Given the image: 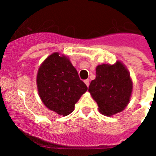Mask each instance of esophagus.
Returning <instances> with one entry per match:
<instances>
[{
    "label": "esophagus",
    "instance_id": "esophagus-1",
    "mask_svg": "<svg viewBox=\"0 0 156 156\" xmlns=\"http://www.w3.org/2000/svg\"><path fill=\"white\" fill-rule=\"evenodd\" d=\"M84 82L86 83V86H89V79L85 80V81H84Z\"/></svg>",
    "mask_w": 156,
    "mask_h": 156
}]
</instances>
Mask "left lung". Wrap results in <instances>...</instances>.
<instances>
[{
	"instance_id": "8db88e82",
	"label": "left lung",
	"mask_w": 156,
	"mask_h": 156,
	"mask_svg": "<svg viewBox=\"0 0 156 156\" xmlns=\"http://www.w3.org/2000/svg\"><path fill=\"white\" fill-rule=\"evenodd\" d=\"M96 74L89 92L98 104L99 112L110 116L124 110L133 89L130 74L125 66L119 61L114 65H98Z\"/></svg>"
}]
</instances>
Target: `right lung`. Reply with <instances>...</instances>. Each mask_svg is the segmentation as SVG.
<instances>
[{
    "mask_svg": "<svg viewBox=\"0 0 156 156\" xmlns=\"http://www.w3.org/2000/svg\"><path fill=\"white\" fill-rule=\"evenodd\" d=\"M37 86L43 104L63 116L74 110L75 104L88 89L68 58L59 52L50 55L41 63Z\"/></svg>",
    "mask_w": 156,
    "mask_h": 156,
    "instance_id": "obj_1",
    "label": "right lung"
}]
</instances>
